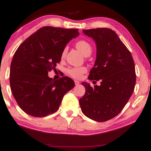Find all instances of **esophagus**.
<instances>
[{
  "label": "esophagus",
  "mask_w": 151,
  "mask_h": 151,
  "mask_svg": "<svg viewBox=\"0 0 151 151\" xmlns=\"http://www.w3.org/2000/svg\"><path fill=\"white\" fill-rule=\"evenodd\" d=\"M74 83H75V85H76V86H78V85H79V83H79V81H74Z\"/></svg>",
  "instance_id": "esophagus-1"
}]
</instances>
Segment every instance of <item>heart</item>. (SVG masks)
<instances>
[{"label":"heart","instance_id":"heart-1","mask_svg":"<svg viewBox=\"0 0 151 151\" xmlns=\"http://www.w3.org/2000/svg\"><path fill=\"white\" fill-rule=\"evenodd\" d=\"M76 46L78 50L81 52V53L85 56H89L91 55L92 50V46L89 44V42L85 40H81L76 43ZM67 49L64 48L62 53H61V58L65 57ZM87 68L85 66L81 67H70L66 69V73L70 76L75 79H79L81 78L82 75L87 72Z\"/></svg>","mask_w":151,"mask_h":151}]
</instances>
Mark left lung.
<instances>
[{"mask_svg":"<svg viewBox=\"0 0 151 151\" xmlns=\"http://www.w3.org/2000/svg\"><path fill=\"white\" fill-rule=\"evenodd\" d=\"M96 44V60L88 79L100 80V86L82 83L86 91L79 105L83 114L97 122L107 121L121 112L133 93L136 81L130 51L113 30H83Z\"/></svg>","mask_w":151,"mask_h":151,"instance_id":"left-lung-1","label":"left lung"}]
</instances>
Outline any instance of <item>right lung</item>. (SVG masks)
I'll list each match as a JSON object with an SVG mask.
<instances>
[{
  "mask_svg": "<svg viewBox=\"0 0 151 151\" xmlns=\"http://www.w3.org/2000/svg\"><path fill=\"white\" fill-rule=\"evenodd\" d=\"M78 35V29L43 27L17 48L10 66V83L18 106L27 114L36 117L53 114L64 94L74 87L71 78L64 76L54 81L48 72L60 62L66 44Z\"/></svg>",
  "mask_w": 151,
  "mask_h": 151,
  "instance_id": "right-lung-1",
  "label": "right lung"
}]
</instances>
